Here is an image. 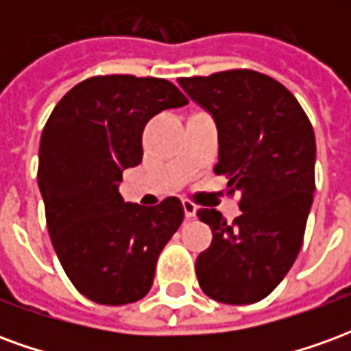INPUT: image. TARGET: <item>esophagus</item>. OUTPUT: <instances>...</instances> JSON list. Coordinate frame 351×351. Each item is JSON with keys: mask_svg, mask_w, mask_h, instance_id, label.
Segmentation results:
<instances>
[{"mask_svg": "<svg viewBox=\"0 0 351 351\" xmlns=\"http://www.w3.org/2000/svg\"><path fill=\"white\" fill-rule=\"evenodd\" d=\"M184 206V214H186V218L191 220V218H195V213H197V205L195 203H191V201H182Z\"/></svg>", "mask_w": 351, "mask_h": 351, "instance_id": "esophagus-1", "label": "esophagus"}]
</instances>
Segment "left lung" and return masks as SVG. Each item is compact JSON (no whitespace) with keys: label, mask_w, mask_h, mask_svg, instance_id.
<instances>
[{"label":"left lung","mask_w":351,"mask_h":351,"mask_svg":"<svg viewBox=\"0 0 351 351\" xmlns=\"http://www.w3.org/2000/svg\"><path fill=\"white\" fill-rule=\"evenodd\" d=\"M178 84L213 114L218 128L216 175L241 193L243 214L228 223L199 208L213 243L195 274L210 299L252 304L265 299L291 269L304 239L316 180V137L308 116L284 84L252 69L182 77Z\"/></svg>","instance_id":"8db88e82"}]
</instances>
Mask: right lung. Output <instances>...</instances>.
<instances>
[{
	"label": "right lung",
	"mask_w": 351,
	"mask_h": 351,
	"mask_svg": "<svg viewBox=\"0 0 351 351\" xmlns=\"http://www.w3.org/2000/svg\"><path fill=\"white\" fill-rule=\"evenodd\" d=\"M186 103L165 79L99 75L65 93L43 128L37 180L50 241L90 301L128 304L152 287L156 261L184 220L182 203H125L118 182L143 161L148 120Z\"/></svg>",
	"instance_id": "right-lung-1"
}]
</instances>
